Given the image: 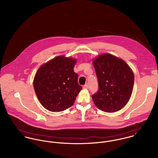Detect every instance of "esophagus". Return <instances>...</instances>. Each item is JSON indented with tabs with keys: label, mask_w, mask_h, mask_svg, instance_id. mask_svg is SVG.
<instances>
[{
	"label": "esophagus",
	"mask_w": 158,
	"mask_h": 158,
	"mask_svg": "<svg viewBox=\"0 0 158 158\" xmlns=\"http://www.w3.org/2000/svg\"><path fill=\"white\" fill-rule=\"evenodd\" d=\"M89 88V85H88V84H86V85H85L84 86H83V88L84 89H88Z\"/></svg>",
	"instance_id": "obj_1"
}]
</instances>
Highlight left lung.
Listing matches in <instances>:
<instances>
[{
	"label": "left lung",
	"instance_id": "left-lung-1",
	"mask_svg": "<svg viewBox=\"0 0 158 158\" xmlns=\"http://www.w3.org/2000/svg\"><path fill=\"white\" fill-rule=\"evenodd\" d=\"M98 90L92 95L100 110L114 113L129 101L134 86V73L122 59L111 54H102L93 60Z\"/></svg>",
	"mask_w": 158,
	"mask_h": 158
}]
</instances>
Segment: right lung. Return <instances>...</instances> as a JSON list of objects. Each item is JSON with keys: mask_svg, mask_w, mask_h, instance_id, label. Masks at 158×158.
<instances>
[{"mask_svg": "<svg viewBox=\"0 0 158 158\" xmlns=\"http://www.w3.org/2000/svg\"><path fill=\"white\" fill-rule=\"evenodd\" d=\"M76 60L58 56L43 64L33 81L36 95L47 110L63 111L73 105L82 87L73 71Z\"/></svg>", "mask_w": 158, "mask_h": 158, "instance_id": "right-lung-1", "label": "right lung"}]
</instances>
